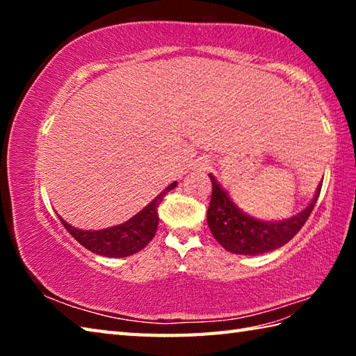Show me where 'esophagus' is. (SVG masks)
I'll list each match as a JSON object with an SVG mask.
<instances>
[{
  "label": "esophagus",
  "mask_w": 356,
  "mask_h": 356,
  "mask_svg": "<svg viewBox=\"0 0 356 356\" xmlns=\"http://www.w3.org/2000/svg\"><path fill=\"white\" fill-rule=\"evenodd\" d=\"M195 168H196V170H200V171H206V170H209V163H207V160H197L196 163H195Z\"/></svg>",
  "instance_id": "34e87169"
}]
</instances>
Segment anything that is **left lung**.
Wrapping results in <instances>:
<instances>
[{"mask_svg":"<svg viewBox=\"0 0 356 356\" xmlns=\"http://www.w3.org/2000/svg\"><path fill=\"white\" fill-rule=\"evenodd\" d=\"M209 177L212 180V200H210L207 210V225L210 232L222 248L234 252V254L243 256L264 254V252L281 248L289 240H292L295 234L305 226L306 220L309 218L318 195H321L322 186H317V191L309 206L292 218L264 221L242 212L227 196L226 190L216 182L212 174H209Z\"/></svg>","mask_w":356,"mask_h":356,"instance_id":"1","label":"left lung"}]
</instances>
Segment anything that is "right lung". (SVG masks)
I'll use <instances>...</instances> for the list:
<instances>
[{
  "instance_id": "add662e5",
  "label": "right lung",
  "mask_w": 356,
  "mask_h": 356,
  "mask_svg": "<svg viewBox=\"0 0 356 356\" xmlns=\"http://www.w3.org/2000/svg\"><path fill=\"white\" fill-rule=\"evenodd\" d=\"M176 185L177 182L168 185L141 212H138L122 225L100 229V231H83V229L70 226L61 216H59V220L70 232V236L91 252L105 257H127L141 251L154 238L156 226H159V212H156V209L163 201L166 193L176 188Z\"/></svg>"
}]
</instances>
